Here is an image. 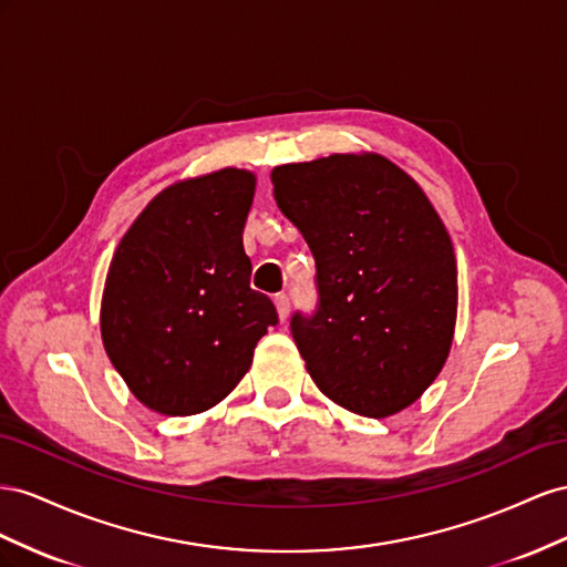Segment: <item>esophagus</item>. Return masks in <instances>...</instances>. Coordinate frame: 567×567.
<instances>
[{"mask_svg":"<svg viewBox=\"0 0 567 567\" xmlns=\"http://www.w3.org/2000/svg\"><path fill=\"white\" fill-rule=\"evenodd\" d=\"M272 301H275V311H278L280 322H285L287 316H289V299L285 295H275Z\"/></svg>","mask_w":567,"mask_h":567,"instance_id":"obj_1","label":"esophagus"}]
</instances>
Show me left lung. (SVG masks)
<instances>
[{"label":"left lung","instance_id":"left-lung-1","mask_svg":"<svg viewBox=\"0 0 567 567\" xmlns=\"http://www.w3.org/2000/svg\"><path fill=\"white\" fill-rule=\"evenodd\" d=\"M270 181L318 266V313L292 318L316 386L365 417L409 409L442 373L456 330L458 268L440 214L375 152L275 166Z\"/></svg>","mask_w":567,"mask_h":567}]
</instances>
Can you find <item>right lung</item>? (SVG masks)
I'll return each mask as SVG.
<instances>
[{"label":"right lung","mask_w":567,"mask_h":567,"mask_svg":"<svg viewBox=\"0 0 567 567\" xmlns=\"http://www.w3.org/2000/svg\"><path fill=\"white\" fill-rule=\"evenodd\" d=\"M256 173L218 168L161 189L109 264L100 330L127 390L161 415L214 409L278 322L254 292L241 233Z\"/></svg>","instance_id":"1"}]
</instances>
